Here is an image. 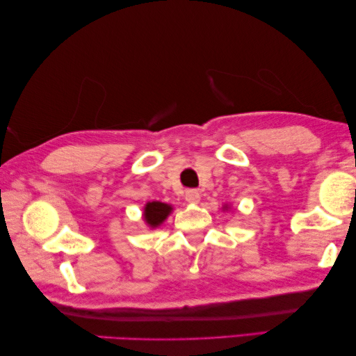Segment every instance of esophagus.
I'll return each mask as SVG.
<instances>
[{"label":"esophagus","mask_w":356,"mask_h":356,"mask_svg":"<svg viewBox=\"0 0 356 356\" xmlns=\"http://www.w3.org/2000/svg\"><path fill=\"white\" fill-rule=\"evenodd\" d=\"M184 197H186V200L189 202V204H197V202L200 200V194H199V191H197V189H188V191H186Z\"/></svg>","instance_id":"esophagus-1"}]
</instances>
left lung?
Segmentation results:
<instances>
[{
  "instance_id": "left-lung-1",
  "label": "left lung",
  "mask_w": 356,
  "mask_h": 356,
  "mask_svg": "<svg viewBox=\"0 0 356 356\" xmlns=\"http://www.w3.org/2000/svg\"><path fill=\"white\" fill-rule=\"evenodd\" d=\"M224 209H226V207H224Z\"/></svg>"
}]
</instances>
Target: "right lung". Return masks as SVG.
Here are the masks:
<instances>
[{
    "label": "right lung",
    "instance_id": "add662e5",
    "mask_svg": "<svg viewBox=\"0 0 356 356\" xmlns=\"http://www.w3.org/2000/svg\"><path fill=\"white\" fill-rule=\"evenodd\" d=\"M172 213V205L162 202H147L145 205V221L149 227H157L165 221V218Z\"/></svg>",
    "mask_w": 356,
    "mask_h": 356
}]
</instances>
